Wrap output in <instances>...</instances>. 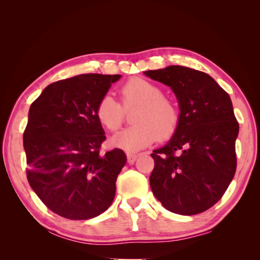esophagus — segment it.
I'll list each match as a JSON object with an SVG mask.
<instances>
[{
  "label": "esophagus",
  "mask_w": 260,
  "mask_h": 260,
  "mask_svg": "<svg viewBox=\"0 0 260 260\" xmlns=\"http://www.w3.org/2000/svg\"><path fill=\"white\" fill-rule=\"evenodd\" d=\"M139 155H136V153H127V160H128L129 164H133V162L138 159Z\"/></svg>",
  "instance_id": "esophagus-1"
}]
</instances>
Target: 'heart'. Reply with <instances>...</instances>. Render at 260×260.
Instances as JSON below:
<instances>
[{"mask_svg":"<svg viewBox=\"0 0 260 260\" xmlns=\"http://www.w3.org/2000/svg\"><path fill=\"white\" fill-rule=\"evenodd\" d=\"M120 98L125 110L135 107L131 117L134 125L114 136L112 142L116 147L138 151L150 146L158 138L170 139L177 132L179 109L153 82L140 77L131 78L121 86ZM122 107L111 96L104 95L95 108L96 119L104 128L117 132L124 121Z\"/></svg>","mask_w":260,"mask_h":260,"instance_id":"obj_1","label":"heart"}]
</instances>
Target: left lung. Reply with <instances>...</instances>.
<instances>
[{"mask_svg":"<svg viewBox=\"0 0 260 260\" xmlns=\"http://www.w3.org/2000/svg\"><path fill=\"white\" fill-rule=\"evenodd\" d=\"M144 74L170 86L181 111L173 138L151 153L153 195L171 212H204L221 199L236 171L239 122L230 95L209 74L180 65Z\"/></svg>","mask_w":260,"mask_h":260,"instance_id":"8db88e82","label":"left lung"}]
</instances>
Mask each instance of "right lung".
Segmentation results:
<instances>
[{
    "mask_svg": "<svg viewBox=\"0 0 260 260\" xmlns=\"http://www.w3.org/2000/svg\"><path fill=\"white\" fill-rule=\"evenodd\" d=\"M120 74H80L47 86L30 104L24 131L29 186L43 204L71 220L107 211L127 157L101 152L105 141L95 108Z\"/></svg>",
    "mask_w": 260,
    "mask_h": 260,
    "instance_id": "obj_1",
    "label": "right lung"
}]
</instances>
